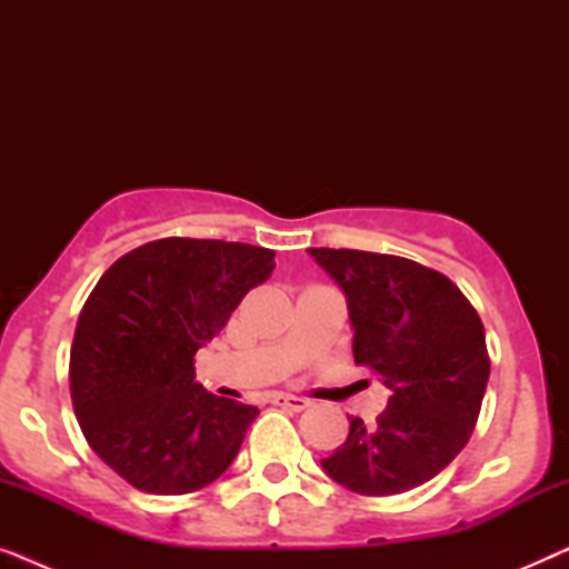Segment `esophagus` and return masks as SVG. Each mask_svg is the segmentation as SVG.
<instances>
[{
	"mask_svg": "<svg viewBox=\"0 0 569 569\" xmlns=\"http://www.w3.org/2000/svg\"><path fill=\"white\" fill-rule=\"evenodd\" d=\"M271 403H277V407H284V409H292V411H302L310 407L308 399H302V396H292V393H271Z\"/></svg>",
	"mask_w": 569,
	"mask_h": 569,
	"instance_id": "1",
	"label": "esophagus"
}]
</instances>
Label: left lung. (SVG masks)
Masks as SVG:
<instances>
[{
  "instance_id": "obj_1",
  "label": "left lung",
  "mask_w": 569,
  "mask_h": 569,
  "mask_svg": "<svg viewBox=\"0 0 569 569\" xmlns=\"http://www.w3.org/2000/svg\"><path fill=\"white\" fill-rule=\"evenodd\" d=\"M337 279L352 318L355 362L391 391L376 425L349 419L323 471L357 495L409 492L461 453L489 380L485 326L446 274L401 256L308 248Z\"/></svg>"
}]
</instances>
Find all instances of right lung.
<instances>
[{
    "mask_svg": "<svg viewBox=\"0 0 569 569\" xmlns=\"http://www.w3.org/2000/svg\"><path fill=\"white\" fill-rule=\"evenodd\" d=\"M271 269V248L160 238L92 287L69 355L72 407L90 448L139 492H197L238 456L259 409L204 391L193 357Z\"/></svg>",
    "mask_w": 569,
    "mask_h": 569,
    "instance_id": "obj_1",
    "label": "right lung"
}]
</instances>
